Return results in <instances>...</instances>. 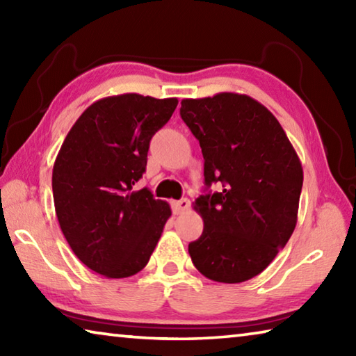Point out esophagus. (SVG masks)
<instances>
[{"instance_id": "esophagus-1", "label": "esophagus", "mask_w": 356, "mask_h": 356, "mask_svg": "<svg viewBox=\"0 0 356 356\" xmlns=\"http://www.w3.org/2000/svg\"><path fill=\"white\" fill-rule=\"evenodd\" d=\"M188 209H190V200H186V197H182V200L172 202V212H174V215L184 213Z\"/></svg>"}]
</instances>
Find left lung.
Listing matches in <instances>:
<instances>
[{
    "label": "left lung",
    "mask_w": 356,
    "mask_h": 356,
    "mask_svg": "<svg viewBox=\"0 0 356 356\" xmlns=\"http://www.w3.org/2000/svg\"><path fill=\"white\" fill-rule=\"evenodd\" d=\"M180 105L202 150L206 190L222 185L193 202L204 231L188 245L191 261L212 281H248L268 267L297 225L300 159L278 119L250 95L220 92Z\"/></svg>",
    "instance_id": "left-lung-1"
}]
</instances>
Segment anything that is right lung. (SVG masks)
Wrapping results in <instances>:
<instances>
[{
    "instance_id": "add662e5",
    "label": "right lung",
    "mask_w": 356,
    "mask_h": 356,
    "mask_svg": "<svg viewBox=\"0 0 356 356\" xmlns=\"http://www.w3.org/2000/svg\"><path fill=\"white\" fill-rule=\"evenodd\" d=\"M177 99L140 94L105 97L86 108L65 136L53 166V200L65 240L80 261L106 278L146 267L170 204L147 188L134 191L155 131Z\"/></svg>"
}]
</instances>
